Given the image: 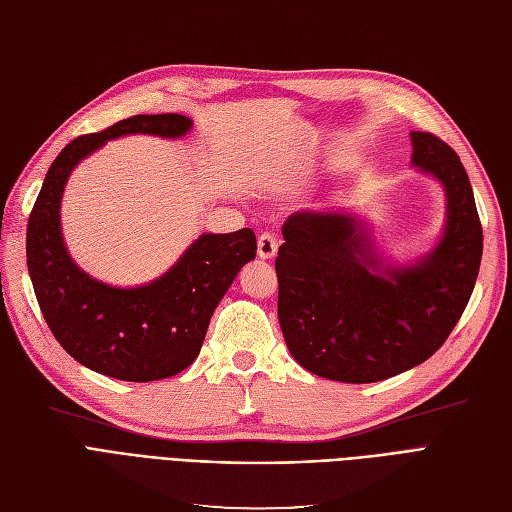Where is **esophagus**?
Wrapping results in <instances>:
<instances>
[{"mask_svg": "<svg viewBox=\"0 0 512 512\" xmlns=\"http://www.w3.org/2000/svg\"><path fill=\"white\" fill-rule=\"evenodd\" d=\"M278 253V240L270 234H261L257 240V255L259 259H274Z\"/></svg>", "mask_w": 512, "mask_h": 512, "instance_id": "1", "label": "esophagus"}]
</instances>
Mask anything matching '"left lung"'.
Returning <instances> with one entry per match:
<instances>
[{
    "mask_svg": "<svg viewBox=\"0 0 512 512\" xmlns=\"http://www.w3.org/2000/svg\"><path fill=\"white\" fill-rule=\"evenodd\" d=\"M410 166L444 193V225L430 251L387 257L366 214L298 210L278 249V323L308 372L340 383H378L430 359L464 312L483 255L472 185L457 153L410 131Z\"/></svg>",
    "mask_w": 512,
    "mask_h": 512,
    "instance_id": "obj_1",
    "label": "left lung"
}]
</instances>
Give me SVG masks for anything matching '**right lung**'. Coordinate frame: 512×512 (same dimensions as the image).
Wrapping results in <instances>:
<instances>
[{"label":"right lung","instance_id":"obj_1","mask_svg":"<svg viewBox=\"0 0 512 512\" xmlns=\"http://www.w3.org/2000/svg\"><path fill=\"white\" fill-rule=\"evenodd\" d=\"M183 114H138L72 140L48 168L27 225V270L53 336L78 364L129 383L168 378L200 355L214 308L255 259L253 229L200 234L151 283L119 287L82 270L65 246L61 200L82 159L123 136L185 138Z\"/></svg>","mask_w":512,"mask_h":512}]
</instances>
